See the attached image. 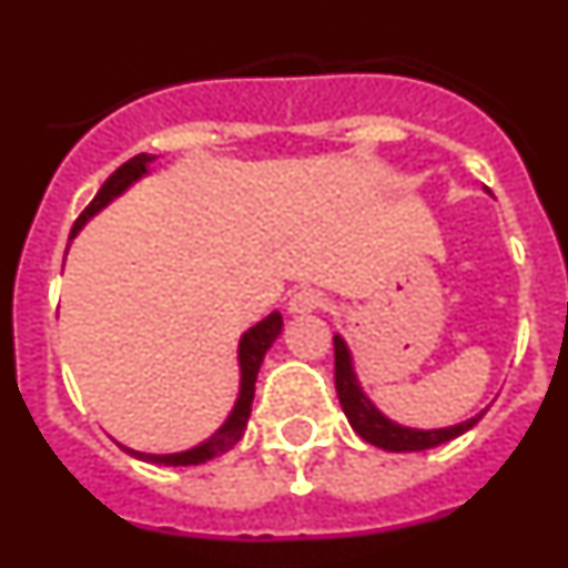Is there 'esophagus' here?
Masks as SVG:
<instances>
[{
	"instance_id": "obj_1",
	"label": "esophagus",
	"mask_w": 568,
	"mask_h": 568,
	"mask_svg": "<svg viewBox=\"0 0 568 568\" xmlns=\"http://www.w3.org/2000/svg\"><path fill=\"white\" fill-rule=\"evenodd\" d=\"M327 307V295L318 293V290H298L290 298V313L293 315H304V313H315V310Z\"/></svg>"
}]
</instances>
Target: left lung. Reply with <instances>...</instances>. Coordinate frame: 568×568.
<instances>
[{
  "instance_id": "8db88e82",
  "label": "left lung",
  "mask_w": 568,
  "mask_h": 568,
  "mask_svg": "<svg viewBox=\"0 0 568 568\" xmlns=\"http://www.w3.org/2000/svg\"><path fill=\"white\" fill-rule=\"evenodd\" d=\"M335 344V389H338L341 409H344L346 420L353 426L355 433L366 440V444L381 446L386 453H420V449H433V446L446 444V440L458 438V435L469 433L471 426L484 418V413H478L475 418L464 420V424L446 426V429H409V426H400L395 420H389L386 415H381L375 409V404L364 395L358 384V375H355L353 355H349V346L341 335L333 338Z\"/></svg>"
}]
</instances>
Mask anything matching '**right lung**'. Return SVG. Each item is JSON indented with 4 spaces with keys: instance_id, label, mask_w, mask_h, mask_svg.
<instances>
[{
    "instance_id": "1",
    "label": "right lung",
    "mask_w": 568,
    "mask_h": 568,
    "mask_svg": "<svg viewBox=\"0 0 568 568\" xmlns=\"http://www.w3.org/2000/svg\"><path fill=\"white\" fill-rule=\"evenodd\" d=\"M155 155L148 153H139L133 155L130 162H124L122 168L115 170L110 175L108 182L102 184L97 195H93V202L84 207V213L79 215L73 230H70V239L84 227L90 215H97L99 210L108 207L113 202L115 195H122L124 190L130 187L133 182H139L144 173H148V164L153 162ZM281 327H284V321H281V313H270L267 318L258 321L255 327H250L247 333L241 335L239 341V366H241V389H239V400H235L233 413L227 415V420L222 424V429L207 438L204 444L193 446L187 453H173V455H148V453H135V449H128L122 446L124 453H130L133 458L139 460H148V464H162V466H195V464H207V460L219 458V455L230 453L235 444L241 440L244 429H247V418H250V409H253V395H255V378H258V369H261V361L267 355V349L273 346V341L281 335Z\"/></svg>"
}]
</instances>
